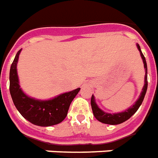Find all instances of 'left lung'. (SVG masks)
Listing matches in <instances>:
<instances>
[{
  "instance_id": "left-lung-1",
  "label": "left lung",
  "mask_w": 158,
  "mask_h": 158,
  "mask_svg": "<svg viewBox=\"0 0 158 158\" xmlns=\"http://www.w3.org/2000/svg\"><path fill=\"white\" fill-rule=\"evenodd\" d=\"M136 47H137L139 52H140V54H141V58H142L145 69L144 86L142 88L141 94L139 96L138 100L133 104L132 106L129 107L125 111L119 112V113H114V114L103 111L101 109L99 108V106H98V105L95 102V99H94V95H92V97H91V107H92L93 114H94V117L96 118L99 121L102 122V123L108 124V125H118V124L123 123V122L127 121L128 119H130L135 114L136 110L139 109V107L141 106L143 100H144L145 94H146V92H147V89H148V66H147L146 58H145L143 53L141 52V48L139 46V44H136Z\"/></svg>"
}]
</instances>
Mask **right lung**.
Listing matches in <instances>:
<instances>
[{
  "label": "right lung",
  "instance_id": "add662e5",
  "mask_svg": "<svg viewBox=\"0 0 158 158\" xmlns=\"http://www.w3.org/2000/svg\"><path fill=\"white\" fill-rule=\"evenodd\" d=\"M21 51L22 49L17 52L10 69V93L16 108L26 120L36 126L51 127L60 123L67 116L70 104L80 88L47 100L27 95L20 87L17 74V62Z\"/></svg>",
  "mask_w": 158,
  "mask_h": 158
}]
</instances>
